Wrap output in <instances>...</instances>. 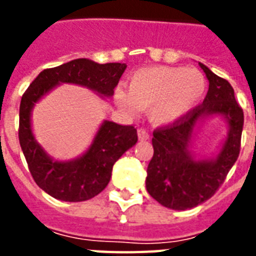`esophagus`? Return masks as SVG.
Segmentation results:
<instances>
[{
  "label": "esophagus",
  "mask_w": 256,
  "mask_h": 256,
  "mask_svg": "<svg viewBox=\"0 0 256 256\" xmlns=\"http://www.w3.org/2000/svg\"><path fill=\"white\" fill-rule=\"evenodd\" d=\"M148 132H146V128H138V138L140 140H148Z\"/></svg>",
  "instance_id": "1"
}]
</instances>
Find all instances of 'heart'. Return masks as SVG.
Wrapping results in <instances>:
<instances>
[{"instance_id": "obj_1", "label": "heart", "mask_w": 256, "mask_h": 256, "mask_svg": "<svg viewBox=\"0 0 256 256\" xmlns=\"http://www.w3.org/2000/svg\"><path fill=\"white\" fill-rule=\"evenodd\" d=\"M206 80L194 68L154 66L140 69L128 80V92L116 88V98L128 112L148 108L156 126H168L188 114L202 100Z\"/></svg>"}]
</instances>
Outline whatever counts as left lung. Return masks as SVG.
Wrapping results in <instances>:
<instances>
[{
	"instance_id": "8db88e82",
	"label": "left lung",
	"mask_w": 256,
	"mask_h": 256,
	"mask_svg": "<svg viewBox=\"0 0 256 256\" xmlns=\"http://www.w3.org/2000/svg\"><path fill=\"white\" fill-rule=\"evenodd\" d=\"M208 80V92L203 104L174 124L152 132V156L148 168V192L162 206L187 210L206 202L222 186L240 152L243 110L235 100L234 88L206 65L199 64ZM218 114L226 118L229 132L214 158L195 160L190 152L196 122Z\"/></svg>"
}]
</instances>
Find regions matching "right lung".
<instances>
[{"instance_id": "obj_1", "label": "right lung", "mask_w": 256, "mask_h": 256, "mask_svg": "<svg viewBox=\"0 0 256 256\" xmlns=\"http://www.w3.org/2000/svg\"><path fill=\"white\" fill-rule=\"evenodd\" d=\"M126 64H96L78 58L61 66L42 70L22 96L18 138L30 174L42 190L65 202L94 198L112 178V166L138 140L134 126L104 120L88 152L73 160H54L40 146L32 132V110L36 102L60 84L85 86L102 96L114 94Z\"/></svg>"}]
</instances>
